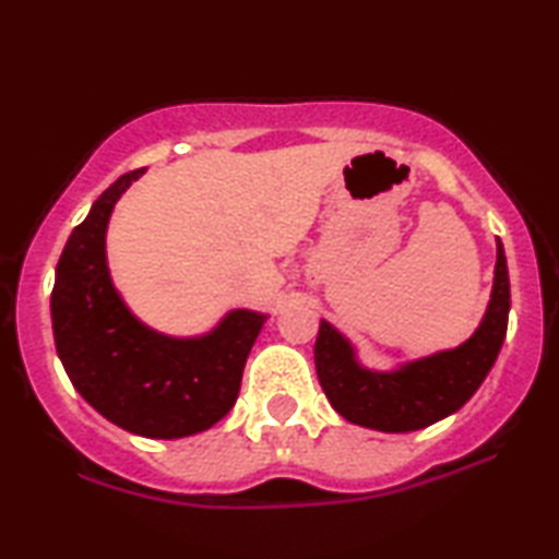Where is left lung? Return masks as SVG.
Here are the masks:
<instances>
[{"label": "left lung", "mask_w": 559, "mask_h": 559, "mask_svg": "<svg viewBox=\"0 0 559 559\" xmlns=\"http://www.w3.org/2000/svg\"><path fill=\"white\" fill-rule=\"evenodd\" d=\"M510 313V281L506 251L496 239L493 290L466 343L412 359L394 370H370L357 349L328 320H320L316 340V372L333 409L349 424L386 433L431 427L466 404L493 367L506 340Z\"/></svg>", "instance_id": "1"}]
</instances>
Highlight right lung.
Returning <instances> with one entry per match:
<instances>
[{"instance_id": "1", "label": "right lung", "mask_w": 559, "mask_h": 559, "mask_svg": "<svg viewBox=\"0 0 559 559\" xmlns=\"http://www.w3.org/2000/svg\"><path fill=\"white\" fill-rule=\"evenodd\" d=\"M143 169L118 177L71 231L56 266L51 323L66 374L93 409L147 439L212 429L239 396L246 357L269 316L229 310L210 333L173 337L145 325L112 286L110 214Z\"/></svg>"}]
</instances>
